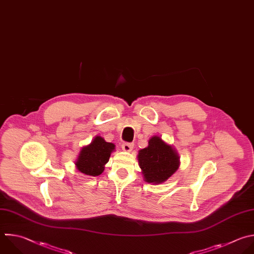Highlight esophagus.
<instances>
[{
    "instance_id": "34e87169",
    "label": "esophagus",
    "mask_w": 254,
    "mask_h": 254,
    "mask_svg": "<svg viewBox=\"0 0 254 254\" xmlns=\"http://www.w3.org/2000/svg\"><path fill=\"white\" fill-rule=\"evenodd\" d=\"M122 147L125 151H131L132 148H133V143L131 142H124L122 144Z\"/></svg>"
}]
</instances>
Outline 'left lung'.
<instances>
[{
    "label": "left lung",
    "mask_w": 254,
    "mask_h": 254,
    "mask_svg": "<svg viewBox=\"0 0 254 254\" xmlns=\"http://www.w3.org/2000/svg\"><path fill=\"white\" fill-rule=\"evenodd\" d=\"M137 158L144 181L152 185L167 181L180 166L177 150L157 135H153L148 145L138 151Z\"/></svg>",
    "instance_id": "obj_1"
}]
</instances>
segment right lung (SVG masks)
I'll list each match as a JSON object with an SVG mask.
<instances>
[{
	"label": "right lung",
	"instance_id": "right-lung-1",
	"mask_svg": "<svg viewBox=\"0 0 254 254\" xmlns=\"http://www.w3.org/2000/svg\"><path fill=\"white\" fill-rule=\"evenodd\" d=\"M114 150V143L107 142L102 136L97 135L89 145L81 148L75 161L77 171L91 177L100 176Z\"/></svg>",
	"mask_w": 254,
	"mask_h": 254
}]
</instances>
